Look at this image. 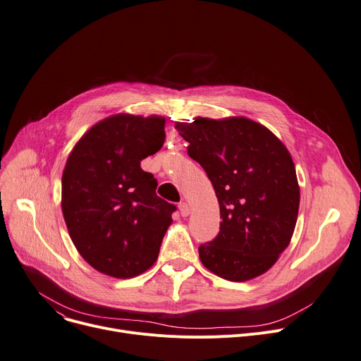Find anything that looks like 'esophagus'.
<instances>
[{
    "label": "esophagus",
    "mask_w": 361,
    "mask_h": 361,
    "mask_svg": "<svg viewBox=\"0 0 361 361\" xmlns=\"http://www.w3.org/2000/svg\"><path fill=\"white\" fill-rule=\"evenodd\" d=\"M178 207H180V212H181V216H183V217H187V216L190 214V206H188L185 202L180 203Z\"/></svg>",
    "instance_id": "1"
}]
</instances>
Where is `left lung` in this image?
Here are the masks:
<instances>
[{
  "label": "left lung",
  "instance_id": "left-lung-1",
  "mask_svg": "<svg viewBox=\"0 0 361 361\" xmlns=\"http://www.w3.org/2000/svg\"><path fill=\"white\" fill-rule=\"evenodd\" d=\"M188 155L204 169L220 207V231L199 247L217 276L245 282L274 267L297 224L300 185L286 147L243 116L177 122Z\"/></svg>",
  "mask_w": 361,
  "mask_h": 361
}]
</instances>
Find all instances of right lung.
Here are the masks:
<instances>
[{"instance_id": "obj_1", "label": "right lung", "mask_w": 361, "mask_h": 361, "mask_svg": "<svg viewBox=\"0 0 361 361\" xmlns=\"http://www.w3.org/2000/svg\"><path fill=\"white\" fill-rule=\"evenodd\" d=\"M166 118L119 114L93 125L61 177L69 235L90 267L114 278L149 269L177 207L158 197L141 161L166 141Z\"/></svg>"}]
</instances>
